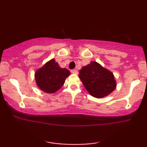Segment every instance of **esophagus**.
Instances as JSON below:
<instances>
[{
    "label": "esophagus",
    "mask_w": 147,
    "mask_h": 147,
    "mask_svg": "<svg viewBox=\"0 0 147 147\" xmlns=\"http://www.w3.org/2000/svg\"><path fill=\"white\" fill-rule=\"evenodd\" d=\"M71 72L72 74H78V70L77 69H71Z\"/></svg>",
    "instance_id": "esophagus-1"
}]
</instances>
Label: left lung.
Masks as SVG:
<instances>
[{
  "mask_svg": "<svg viewBox=\"0 0 147 147\" xmlns=\"http://www.w3.org/2000/svg\"><path fill=\"white\" fill-rule=\"evenodd\" d=\"M79 77L90 95L97 98L108 96L116 86L113 74L96 61L82 67Z\"/></svg>",
  "mask_w": 147,
  "mask_h": 147,
  "instance_id": "8db88e82",
  "label": "left lung"
}]
</instances>
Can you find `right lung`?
<instances>
[{
	"label": "right lung",
	"mask_w": 147,
	"mask_h": 147,
	"mask_svg": "<svg viewBox=\"0 0 147 147\" xmlns=\"http://www.w3.org/2000/svg\"><path fill=\"white\" fill-rule=\"evenodd\" d=\"M70 75L66 68H61L55 59L45 63L35 73V80L40 89L46 93H54L61 88Z\"/></svg>",
	"instance_id": "right-lung-1"
}]
</instances>
